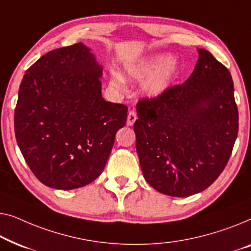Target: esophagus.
<instances>
[{
    "label": "esophagus",
    "instance_id": "esophagus-1",
    "mask_svg": "<svg viewBox=\"0 0 251 251\" xmlns=\"http://www.w3.org/2000/svg\"><path fill=\"white\" fill-rule=\"evenodd\" d=\"M136 119H137V117H136V112L134 111V110H130V111L128 112V115H127V122H126V124L128 125V126H132V125H134V123L136 122Z\"/></svg>",
    "mask_w": 251,
    "mask_h": 251
}]
</instances>
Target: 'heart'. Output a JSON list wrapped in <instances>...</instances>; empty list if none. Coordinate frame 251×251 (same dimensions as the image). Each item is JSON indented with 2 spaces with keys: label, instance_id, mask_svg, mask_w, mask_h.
Here are the masks:
<instances>
[{
  "label": "heart",
  "instance_id": "obj_1",
  "mask_svg": "<svg viewBox=\"0 0 251 251\" xmlns=\"http://www.w3.org/2000/svg\"><path fill=\"white\" fill-rule=\"evenodd\" d=\"M178 63L168 53H152L130 61L124 66V75L132 80H144L143 93L149 98H157L164 94L177 76ZM115 90L123 92L126 82L121 74L112 72L109 79Z\"/></svg>",
  "mask_w": 251,
  "mask_h": 251
}]
</instances>
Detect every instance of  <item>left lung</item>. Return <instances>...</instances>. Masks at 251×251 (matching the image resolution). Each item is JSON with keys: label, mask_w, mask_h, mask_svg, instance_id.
I'll return each mask as SVG.
<instances>
[{"label": "left lung", "mask_w": 251, "mask_h": 251, "mask_svg": "<svg viewBox=\"0 0 251 251\" xmlns=\"http://www.w3.org/2000/svg\"><path fill=\"white\" fill-rule=\"evenodd\" d=\"M181 85L136 104V152L146 181L171 197H189L213 184L238 136L231 74L209 51Z\"/></svg>", "instance_id": "left-lung-1"}]
</instances>
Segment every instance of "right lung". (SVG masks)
Listing matches in <instances>:
<instances>
[{
    "mask_svg": "<svg viewBox=\"0 0 251 251\" xmlns=\"http://www.w3.org/2000/svg\"><path fill=\"white\" fill-rule=\"evenodd\" d=\"M102 66L83 43L41 56L21 80L15 110L18 147L49 188L73 190L101 175L127 107L105 101Z\"/></svg>",
    "mask_w": 251,
    "mask_h": 251,
    "instance_id": "1",
    "label": "right lung"
}]
</instances>
